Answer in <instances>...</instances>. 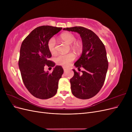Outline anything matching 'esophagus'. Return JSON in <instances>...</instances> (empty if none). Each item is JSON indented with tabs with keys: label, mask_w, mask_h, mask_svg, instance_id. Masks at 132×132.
I'll return each instance as SVG.
<instances>
[{
	"label": "esophagus",
	"mask_w": 132,
	"mask_h": 132,
	"mask_svg": "<svg viewBox=\"0 0 132 132\" xmlns=\"http://www.w3.org/2000/svg\"><path fill=\"white\" fill-rule=\"evenodd\" d=\"M63 70L64 71H66L68 70V68H65V67H63Z\"/></svg>",
	"instance_id": "esophagus-1"
}]
</instances>
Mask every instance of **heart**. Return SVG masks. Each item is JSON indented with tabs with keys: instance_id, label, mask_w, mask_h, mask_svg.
I'll list each match as a JSON object with an SVG mask.
<instances>
[{
	"instance_id": "obj_1",
	"label": "heart",
	"mask_w": 132,
	"mask_h": 132,
	"mask_svg": "<svg viewBox=\"0 0 132 132\" xmlns=\"http://www.w3.org/2000/svg\"><path fill=\"white\" fill-rule=\"evenodd\" d=\"M60 38L66 43L71 45V43L75 41L76 38L75 36L70 32H64L60 36ZM55 45L56 42L54 37L51 38L47 42V47L51 53L55 52ZM72 49L77 53H79L81 50V45L79 42H75L71 45ZM75 55L72 53H69L67 54H59L55 58L56 63L59 65L63 66H67L69 64L74 61Z\"/></svg>"
}]
</instances>
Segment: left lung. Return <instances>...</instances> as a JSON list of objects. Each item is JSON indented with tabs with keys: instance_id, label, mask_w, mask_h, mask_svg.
I'll list each match as a JSON object with an SVG mask.
<instances>
[{
	"instance_id": "obj_1",
	"label": "left lung",
	"mask_w": 132,
	"mask_h": 132,
	"mask_svg": "<svg viewBox=\"0 0 132 132\" xmlns=\"http://www.w3.org/2000/svg\"><path fill=\"white\" fill-rule=\"evenodd\" d=\"M63 30L78 33L82 43V54L74 65L84 70L80 75L73 69L74 75L70 80L71 93L79 98H90L98 93L105 80L109 66L105 47L97 36L86 28L75 26Z\"/></svg>"
}]
</instances>
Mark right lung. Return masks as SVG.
Returning a JSON list of instances; mask_svg holds the SVG:
<instances>
[{
  "label": "right lung",
  "instance_id": "add662e5",
  "mask_svg": "<svg viewBox=\"0 0 132 132\" xmlns=\"http://www.w3.org/2000/svg\"><path fill=\"white\" fill-rule=\"evenodd\" d=\"M62 29V27L42 26L36 28L23 41L20 51L19 67L22 81L30 93L35 97L48 99L56 94L59 80L63 69L56 65L51 73L45 71L46 66L53 67L55 63L47 42Z\"/></svg>",
  "mask_w": 132,
  "mask_h": 132
}]
</instances>
